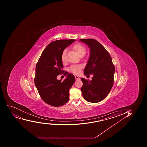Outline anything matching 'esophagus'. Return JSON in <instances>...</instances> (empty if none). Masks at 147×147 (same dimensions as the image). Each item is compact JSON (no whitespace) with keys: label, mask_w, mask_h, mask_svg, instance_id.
Returning a JSON list of instances; mask_svg holds the SVG:
<instances>
[{"label":"esophagus","mask_w":147,"mask_h":147,"mask_svg":"<svg viewBox=\"0 0 147 147\" xmlns=\"http://www.w3.org/2000/svg\"><path fill=\"white\" fill-rule=\"evenodd\" d=\"M75 79H76V80H79L80 79V78L79 76H75Z\"/></svg>","instance_id":"34e87169"}]
</instances>
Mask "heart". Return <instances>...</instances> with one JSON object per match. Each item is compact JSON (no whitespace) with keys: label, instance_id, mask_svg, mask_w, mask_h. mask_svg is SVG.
Listing matches in <instances>:
<instances>
[{"label":"heart","instance_id":"b5f03b06","mask_svg":"<svg viewBox=\"0 0 147 147\" xmlns=\"http://www.w3.org/2000/svg\"><path fill=\"white\" fill-rule=\"evenodd\" d=\"M72 49L80 57H83L86 54V48L84 46H83L81 44H75L73 46ZM66 54H67V50L66 49H65L64 51H63L62 55H61V59H62L63 62H65L66 61ZM82 68V65H73L70 67L69 70L76 74H78L80 73V70Z\"/></svg>","mask_w":147,"mask_h":147}]
</instances>
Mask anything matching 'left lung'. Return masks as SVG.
Segmentation results:
<instances>
[{
	"label": "left lung",
	"instance_id": "left-lung-1",
	"mask_svg": "<svg viewBox=\"0 0 147 147\" xmlns=\"http://www.w3.org/2000/svg\"><path fill=\"white\" fill-rule=\"evenodd\" d=\"M90 49V55L84 70L85 75L92 74V80L82 78V94L88 102L96 103L106 97L113 84L115 68L105 48L93 39H80Z\"/></svg>",
	"mask_w": 147,
	"mask_h": 147
}]
</instances>
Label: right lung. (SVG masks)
<instances>
[{
	"instance_id": "obj_1",
	"label": "right lung",
	"mask_w": 147,
	"mask_h": 147,
	"mask_svg": "<svg viewBox=\"0 0 147 147\" xmlns=\"http://www.w3.org/2000/svg\"><path fill=\"white\" fill-rule=\"evenodd\" d=\"M75 41L59 40L50 43L36 65L35 86L42 100L51 106H62L69 100V90L75 82L74 76L65 72V75H68L63 82L57 77L64 72L61 59L63 51Z\"/></svg>"
}]
</instances>
